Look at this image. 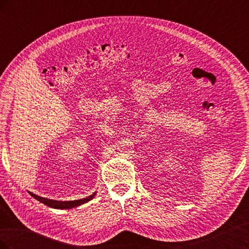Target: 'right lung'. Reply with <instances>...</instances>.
Wrapping results in <instances>:
<instances>
[{
	"instance_id": "obj_1",
	"label": "right lung",
	"mask_w": 249,
	"mask_h": 249,
	"mask_svg": "<svg viewBox=\"0 0 249 249\" xmlns=\"http://www.w3.org/2000/svg\"><path fill=\"white\" fill-rule=\"evenodd\" d=\"M30 194H31V196H33L35 199H37L38 201L42 202L43 205H46L48 207H51V208H54V209H72L74 207H79L81 205H83V203H85L89 200H91L94 195L96 193H93L92 195H90V196H87L85 198H82V199H78V200H70V201H60V200H53V199H48V198H44V197H41V196H38V195L36 194H33L32 192H29Z\"/></svg>"
}]
</instances>
